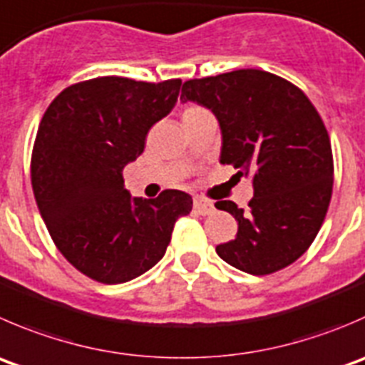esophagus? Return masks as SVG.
Segmentation results:
<instances>
[{
	"label": "esophagus",
	"mask_w": 365,
	"mask_h": 365,
	"mask_svg": "<svg viewBox=\"0 0 365 365\" xmlns=\"http://www.w3.org/2000/svg\"><path fill=\"white\" fill-rule=\"evenodd\" d=\"M194 210H196L197 214H201V215L212 214V212L215 210L214 201L207 200V197H203V196H196V197H194Z\"/></svg>",
	"instance_id": "obj_1"
}]
</instances>
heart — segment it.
<instances>
[{
    "instance_id": "obj_1",
    "label": "heart",
    "mask_w": 365,
    "mask_h": 365,
    "mask_svg": "<svg viewBox=\"0 0 365 365\" xmlns=\"http://www.w3.org/2000/svg\"><path fill=\"white\" fill-rule=\"evenodd\" d=\"M201 112H205V108L197 107V105H187L185 108L182 110V121H189V119L196 118L197 114H201Z\"/></svg>"
}]
</instances>
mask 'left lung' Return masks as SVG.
<instances>
[{"label": "left lung", "mask_w": 365, "mask_h": 365, "mask_svg": "<svg viewBox=\"0 0 365 365\" xmlns=\"http://www.w3.org/2000/svg\"><path fill=\"white\" fill-rule=\"evenodd\" d=\"M182 101L217 118L221 164L253 176L247 210L217 201L239 222L215 247L233 267L264 277L298 260L316 239L334 189V157L324 123L302 88L260 69H237L183 83Z\"/></svg>", "instance_id": "obj_1"}]
</instances>
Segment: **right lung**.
<instances>
[{"label":"right lung","mask_w":365,"mask_h":365,"mask_svg":"<svg viewBox=\"0 0 365 365\" xmlns=\"http://www.w3.org/2000/svg\"><path fill=\"white\" fill-rule=\"evenodd\" d=\"M180 85L93 78L63 88L42 115L31 151L38 212L67 262L100 284H125L153 267L176 219L192 210L187 192L132 197L123 178L151 126L173 110Z\"/></svg>","instance_id":"right-lung-1"}]
</instances>
